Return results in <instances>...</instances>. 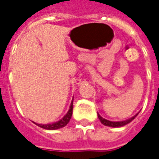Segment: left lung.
<instances>
[{
  "mask_svg": "<svg viewBox=\"0 0 159 159\" xmlns=\"http://www.w3.org/2000/svg\"><path fill=\"white\" fill-rule=\"evenodd\" d=\"M137 114L135 115V116H134L133 117H131V118H129V119L126 120V121H122V122H111V121H109V120H107L105 119V118H103V117H101L98 114V117H99V119H100V121L101 122V123L102 124H104L105 126H109V127H122L123 126V125H126V124H128L129 123H130L132 120L134 118V117H136Z\"/></svg>",
  "mask_w": 159,
  "mask_h": 159,
  "instance_id": "8db88e82",
  "label": "left lung"
}]
</instances>
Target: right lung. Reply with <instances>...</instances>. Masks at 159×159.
Here are the masks:
<instances>
[{
  "instance_id": "right-lung-1",
  "label": "right lung",
  "mask_w": 159,
  "mask_h": 159,
  "mask_svg": "<svg viewBox=\"0 0 159 159\" xmlns=\"http://www.w3.org/2000/svg\"><path fill=\"white\" fill-rule=\"evenodd\" d=\"M73 102H71L70 104V110L68 111V112L66 114L65 117H63L62 119L59 120L58 122L53 123H49V124H39V123H36L37 126L41 127L42 129H49V130H52V129H60V128H63L65 127L69 123V121L70 120V117L72 116V109H73V106H72Z\"/></svg>"
}]
</instances>
